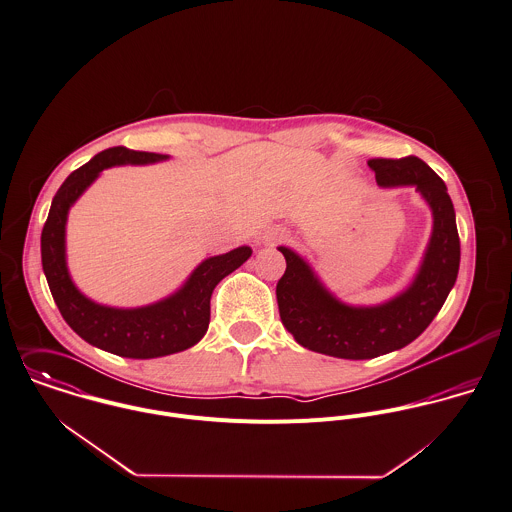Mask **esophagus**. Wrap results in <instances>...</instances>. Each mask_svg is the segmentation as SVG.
Returning a JSON list of instances; mask_svg holds the SVG:
<instances>
[{
	"instance_id": "34e87169",
	"label": "esophagus",
	"mask_w": 512,
	"mask_h": 512,
	"mask_svg": "<svg viewBox=\"0 0 512 512\" xmlns=\"http://www.w3.org/2000/svg\"><path fill=\"white\" fill-rule=\"evenodd\" d=\"M289 237V231L285 227H279V225H273V227H267L265 233H263V243L265 245H275L283 239Z\"/></svg>"
}]
</instances>
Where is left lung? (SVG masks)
Instances as JSON below:
<instances>
[{"label":"left lung","instance_id":"left-lung-1","mask_svg":"<svg viewBox=\"0 0 512 512\" xmlns=\"http://www.w3.org/2000/svg\"><path fill=\"white\" fill-rule=\"evenodd\" d=\"M368 166L380 188H415L431 209L433 227L415 277L386 303L346 305L318 279L307 259L279 247L287 269L277 283L283 326L312 352L368 360L413 342L441 310L459 273L461 245L455 209L445 182L419 158H374Z\"/></svg>","mask_w":512,"mask_h":512}]
</instances>
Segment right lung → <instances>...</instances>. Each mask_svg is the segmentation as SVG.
<instances>
[{
    "label": "right lung",
    "instance_id": "right-lung-1",
    "mask_svg": "<svg viewBox=\"0 0 512 512\" xmlns=\"http://www.w3.org/2000/svg\"><path fill=\"white\" fill-rule=\"evenodd\" d=\"M168 158V154L136 152L124 146L97 154L63 182L41 231L43 273L65 322L89 344L122 358H160L198 344L209 326V299L215 285L239 269L253 253L251 247L243 245L205 259L176 293L146 307H106L75 287L65 247L69 209L106 168L144 166Z\"/></svg>",
    "mask_w": 512,
    "mask_h": 512
}]
</instances>
